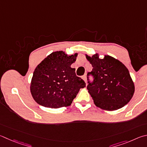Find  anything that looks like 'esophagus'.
Segmentation results:
<instances>
[{"instance_id":"obj_1","label":"esophagus","mask_w":147,"mask_h":147,"mask_svg":"<svg viewBox=\"0 0 147 147\" xmlns=\"http://www.w3.org/2000/svg\"><path fill=\"white\" fill-rule=\"evenodd\" d=\"M82 79L84 80L85 81V82H87V78H86V75H84L82 76Z\"/></svg>"}]
</instances>
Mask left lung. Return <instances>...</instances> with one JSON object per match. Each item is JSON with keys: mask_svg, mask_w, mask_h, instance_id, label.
I'll list each match as a JSON object with an SVG mask.
<instances>
[{"mask_svg": "<svg viewBox=\"0 0 147 147\" xmlns=\"http://www.w3.org/2000/svg\"><path fill=\"white\" fill-rule=\"evenodd\" d=\"M85 57L92 66L94 77L87 85L88 92L95 105L103 110L113 111L124 107L132 99L135 91L134 83L123 63L111 56L100 58L98 53Z\"/></svg>", "mask_w": 147, "mask_h": 147, "instance_id": "1", "label": "left lung"}]
</instances>
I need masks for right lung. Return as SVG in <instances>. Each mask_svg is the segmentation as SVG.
Listing matches in <instances>:
<instances>
[{"mask_svg": "<svg viewBox=\"0 0 147 147\" xmlns=\"http://www.w3.org/2000/svg\"><path fill=\"white\" fill-rule=\"evenodd\" d=\"M78 53L69 55L59 51L51 53L34 69L30 84L34 100L47 108L58 109L71 105L85 83L76 76L75 62Z\"/></svg>", "mask_w": 147, "mask_h": 147, "instance_id": "1", "label": "right lung"}]
</instances>
